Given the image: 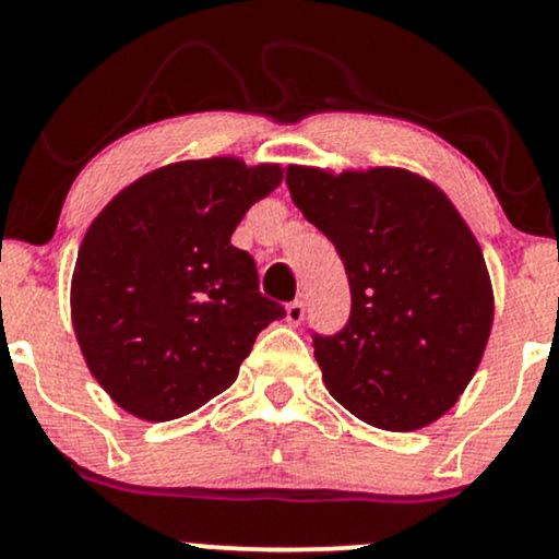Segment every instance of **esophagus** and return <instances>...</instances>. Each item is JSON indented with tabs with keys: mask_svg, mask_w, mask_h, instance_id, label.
<instances>
[{
	"mask_svg": "<svg viewBox=\"0 0 559 559\" xmlns=\"http://www.w3.org/2000/svg\"><path fill=\"white\" fill-rule=\"evenodd\" d=\"M301 320H305V301H299V299L288 301V305H286V323L288 325H299Z\"/></svg>",
	"mask_w": 559,
	"mask_h": 559,
	"instance_id": "esophagus-1",
	"label": "esophagus"
}]
</instances>
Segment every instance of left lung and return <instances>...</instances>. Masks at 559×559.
<instances>
[{"label":"left lung","mask_w":559,"mask_h":559,"mask_svg":"<svg viewBox=\"0 0 559 559\" xmlns=\"http://www.w3.org/2000/svg\"><path fill=\"white\" fill-rule=\"evenodd\" d=\"M286 186L349 278L344 331L312 336L325 389L383 431L439 420L476 376L493 323L491 278L463 215L402 168L288 165Z\"/></svg>","instance_id":"left-lung-1"}]
</instances>
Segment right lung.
I'll return each mask as SVG.
<instances>
[{"label":"right lung","mask_w":559,"mask_h":559,"mask_svg":"<svg viewBox=\"0 0 559 559\" xmlns=\"http://www.w3.org/2000/svg\"><path fill=\"white\" fill-rule=\"evenodd\" d=\"M284 181L281 165L183 159L115 194L83 236L70 318L88 370L141 420L194 413L226 391L254 338L284 318L230 234Z\"/></svg>","instance_id":"1"}]
</instances>
